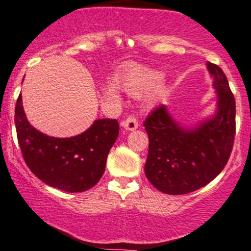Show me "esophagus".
Here are the masks:
<instances>
[{"mask_svg":"<svg viewBox=\"0 0 251 251\" xmlns=\"http://www.w3.org/2000/svg\"><path fill=\"white\" fill-rule=\"evenodd\" d=\"M121 126H123L126 131H133L138 127V120L134 117H132V115H130V117H127L123 123H121Z\"/></svg>","mask_w":251,"mask_h":251,"instance_id":"esophagus-1","label":"esophagus"}]
</instances>
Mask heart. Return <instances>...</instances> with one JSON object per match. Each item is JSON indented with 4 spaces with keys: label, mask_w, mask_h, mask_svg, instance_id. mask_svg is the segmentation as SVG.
Masks as SVG:
<instances>
[{
    "label": "heart",
    "mask_w": 251,
    "mask_h": 251,
    "mask_svg": "<svg viewBox=\"0 0 251 251\" xmlns=\"http://www.w3.org/2000/svg\"><path fill=\"white\" fill-rule=\"evenodd\" d=\"M163 73L147 68H133L128 70L123 77V88L132 96H142L151 92L148 96V104L152 106L161 100L166 94V89L162 87ZM113 96H117L114 88H111Z\"/></svg>",
    "instance_id": "obj_1"
}]
</instances>
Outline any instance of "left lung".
Segmentation results:
<instances>
[{
    "mask_svg": "<svg viewBox=\"0 0 251 251\" xmlns=\"http://www.w3.org/2000/svg\"><path fill=\"white\" fill-rule=\"evenodd\" d=\"M217 93V111L210 119L186 128L161 104L145 119L149 152L148 180L162 193L187 194L210 183L226 166L236 133V103L225 74L207 63Z\"/></svg>",
    "mask_w": 251,
    "mask_h": 251,
    "instance_id": "1",
    "label": "left lung"
}]
</instances>
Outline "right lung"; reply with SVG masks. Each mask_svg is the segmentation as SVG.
<instances>
[{"mask_svg":"<svg viewBox=\"0 0 251 251\" xmlns=\"http://www.w3.org/2000/svg\"><path fill=\"white\" fill-rule=\"evenodd\" d=\"M15 127L27 167L49 186L69 193L84 192L100 181L107 156L119 134L115 119H98L83 133L54 138L28 123L19 95Z\"/></svg>","mask_w":251,"mask_h":251,"instance_id":"obj_1","label":"right lung"}]
</instances>
